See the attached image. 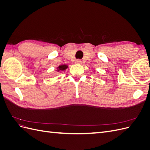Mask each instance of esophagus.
Instances as JSON below:
<instances>
[{"mask_svg": "<svg viewBox=\"0 0 150 150\" xmlns=\"http://www.w3.org/2000/svg\"><path fill=\"white\" fill-rule=\"evenodd\" d=\"M81 63H82V61H81L79 59H78V60L76 61V64H81Z\"/></svg>", "mask_w": 150, "mask_h": 150, "instance_id": "34e87169", "label": "esophagus"}]
</instances>
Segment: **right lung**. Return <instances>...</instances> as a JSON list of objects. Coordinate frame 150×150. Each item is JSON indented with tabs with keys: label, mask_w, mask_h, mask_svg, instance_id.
I'll return each mask as SVG.
<instances>
[{
	"label": "right lung",
	"mask_w": 150,
	"mask_h": 150,
	"mask_svg": "<svg viewBox=\"0 0 150 150\" xmlns=\"http://www.w3.org/2000/svg\"><path fill=\"white\" fill-rule=\"evenodd\" d=\"M68 67V66L66 64H62V65H60L59 67H57V71L59 72V71H65L67 68Z\"/></svg>",
	"instance_id": "right-lung-1"
}]
</instances>
